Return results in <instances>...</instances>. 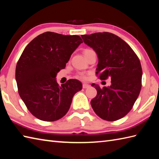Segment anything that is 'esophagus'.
Listing matches in <instances>:
<instances>
[{
  "mask_svg": "<svg viewBox=\"0 0 159 159\" xmlns=\"http://www.w3.org/2000/svg\"><path fill=\"white\" fill-rule=\"evenodd\" d=\"M89 87H90V85H89V84H86V83H83V88L84 89H87V88H89Z\"/></svg>",
  "mask_w": 159,
  "mask_h": 159,
  "instance_id": "obj_1",
  "label": "esophagus"
}]
</instances>
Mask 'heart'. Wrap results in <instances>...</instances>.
I'll return each mask as SVG.
<instances>
[{
    "label": "heart",
    "mask_w": 159,
    "mask_h": 159,
    "mask_svg": "<svg viewBox=\"0 0 159 159\" xmlns=\"http://www.w3.org/2000/svg\"><path fill=\"white\" fill-rule=\"evenodd\" d=\"M90 51H92L91 49H85V52H84V54H87V53H88ZM76 77L77 78V79H82V80H85V79H87V78H88V77H87V75H86L85 73H79L76 76Z\"/></svg>",
    "instance_id": "b5f03b06"
}]
</instances>
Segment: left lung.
<instances>
[{
	"mask_svg": "<svg viewBox=\"0 0 159 159\" xmlns=\"http://www.w3.org/2000/svg\"><path fill=\"white\" fill-rule=\"evenodd\" d=\"M83 42L96 52L99 79L111 78V85L101 89L92 84L97 95L91 101L94 112L102 119L114 121L132 110L141 89L142 68L130 46L115 34L98 32L81 36Z\"/></svg>",
	"mask_w": 159,
	"mask_h": 159,
	"instance_id": "1",
	"label": "left lung"
}]
</instances>
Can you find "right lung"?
Here are the masks:
<instances>
[{
    "label": "right lung",
    "instance_id": "right-lung-1",
    "mask_svg": "<svg viewBox=\"0 0 159 159\" xmlns=\"http://www.w3.org/2000/svg\"><path fill=\"white\" fill-rule=\"evenodd\" d=\"M82 43L79 36L47 32L34 39L22 53L16 67L18 94L37 119H61L69 110L74 95L82 89L79 80L70 79L60 86L56 79Z\"/></svg>",
    "mask_w": 159,
    "mask_h": 159
}]
</instances>
